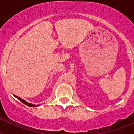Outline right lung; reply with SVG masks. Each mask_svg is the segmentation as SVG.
<instances>
[{
    "mask_svg": "<svg viewBox=\"0 0 134 134\" xmlns=\"http://www.w3.org/2000/svg\"><path fill=\"white\" fill-rule=\"evenodd\" d=\"M13 95H14V97H15L16 98V99H18L19 100H20V101H21V102L23 103H24L25 105H27V106H29V107H37V106H40V105H34V104L29 103L27 102V101H26V100H23V99H21V98L19 97L18 96L15 95V94H13Z\"/></svg>",
    "mask_w": 134,
    "mask_h": 134,
    "instance_id": "obj_1",
    "label": "right lung"
}]
</instances>
